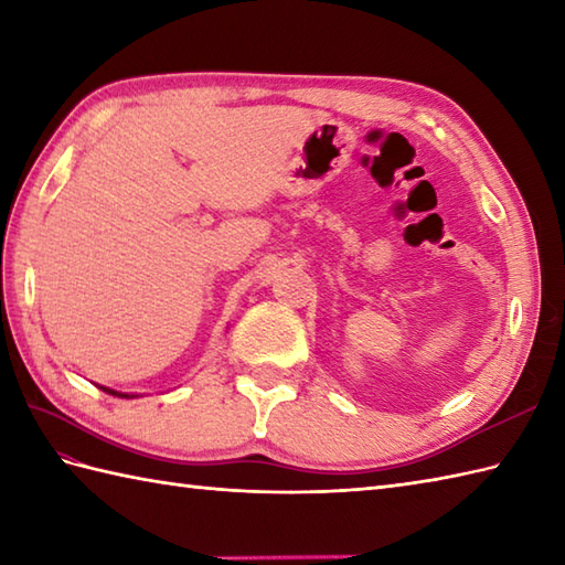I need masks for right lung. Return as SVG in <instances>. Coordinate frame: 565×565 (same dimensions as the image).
I'll return each instance as SVG.
<instances>
[{
    "label": "right lung",
    "instance_id": "add662e5",
    "mask_svg": "<svg viewBox=\"0 0 565 565\" xmlns=\"http://www.w3.org/2000/svg\"><path fill=\"white\" fill-rule=\"evenodd\" d=\"M104 388V386H102ZM104 392H108V394H113V396H122V398H130L128 394H118V392H113V388H104Z\"/></svg>",
    "mask_w": 565,
    "mask_h": 565
}]
</instances>
